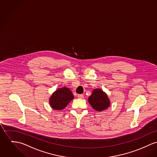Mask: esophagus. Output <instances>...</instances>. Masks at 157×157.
Returning <instances> with one entry per match:
<instances>
[{"label":"esophagus","mask_w":157,"mask_h":157,"mask_svg":"<svg viewBox=\"0 0 157 157\" xmlns=\"http://www.w3.org/2000/svg\"><path fill=\"white\" fill-rule=\"evenodd\" d=\"M78 98L79 99H83L84 98V95L83 94H78Z\"/></svg>","instance_id":"34e87169"}]
</instances>
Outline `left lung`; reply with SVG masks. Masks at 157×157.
Returning <instances> with one entry per match:
<instances>
[{"mask_svg": "<svg viewBox=\"0 0 157 157\" xmlns=\"http://www.w3.org/2000/svg\"><path fill=\"white\" fill-rule=\"evenodd\" d=\"M88 102L93 108L98 111H102L108 108L110 101L107 94L101 89H94L88 98Z\"/></svg>", "mask_w": 157, "mask_h": 157, "instance_id": "obj_1", "label": "left lung"}]
</instances>
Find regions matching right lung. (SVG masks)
I'll use <instances>...</instances> for the list:
<instances>
[{
	"mask_svg": "<svg viewBox=\"0 0 157 157\" xmlns=\"http://www.w3.org/2000/svg\"><path fill=\"white\" fill-rule=\"evenodd\" d=\"M74 96L70 89L66 87L56 90L49 99V104L53 109L62 110L73 99Z\"/></svg>",
	"mask_w": 157,
	"mask_h": 157,
	"instance_id": "right-lung-1",
	"label": "right lung"
}]
</instances>
